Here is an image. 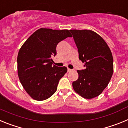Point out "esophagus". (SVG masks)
Returning a JSON list of instances; mask_svg holds the SVG:
<instances>
[{
  "label": "esophagus",
  "mask_w": 128,
  "mask_h": 128,
  "mask_svg": "<svg viewBox=\"0 0 128 128\" xmlns=\"http://www.w3.org/2000/svg\"><path fill=\"white\" fill-rule=\"evenodd\" d=\"M67 70L68 72H70V71H72V69H70V68H68Z\"/></svg>",
  "instance_id": "esophagus-1"
}]
</instances>
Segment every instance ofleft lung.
Listing matches in <instances>:
<instances>
[{
  "label": "left lung",
  "instance_id": "obj_1",
  "mask_svg": "<svg viewBox=\"0 0 128 128\" xmlns=\"http://www.w3.org/2000/svg\"><path fill=\"white\" fill-rule=\"evenodd\" d=\"M70 31L78 48L79 58L86 66L84 70H77L79 77L72 86L82 98L93 99L102 93L112 76V54L103 38L93 30Z\"/></svg>",
  "mask_w": 128,
  "mask_h": 128
}]
</instances>
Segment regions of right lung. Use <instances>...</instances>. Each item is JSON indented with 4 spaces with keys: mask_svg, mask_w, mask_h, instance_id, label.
Listing matches in <instances>:
<instances>
[{
    "mask_svg": "<svg viewBox=\"0 0 128 128\" xmlns=\"http://www.w3.org/2000/svg\"><path fill=\"white\" fill-rule=\"evenodd\" d=\"M67 29L40 28L22 45L17 56L19 80L26 92L36 100H44L57 90L61 78L67 72L65 66L52 65L59 42L71 37Z\"/></svg>",
    "mask_w": 128,
    "mask_h": 128,
    "instance_id": "1",
    "label": "right lung"
}]
</instances>
